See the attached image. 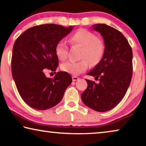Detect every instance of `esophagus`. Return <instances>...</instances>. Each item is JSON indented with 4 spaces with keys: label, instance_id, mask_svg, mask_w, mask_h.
Listing matches in <instances>:
<instances>
[{
    "label": "esophagus",
    "instance_id": "esophagus-1",
    "mask_svg": "<svg viewBox=\"0 0 146 146\" xmlns=\"http://www.w3.org/2000/svg\"><path fill=\"white\" fill-rule=\"evenodd\" d=\"M79 80V78L78 77H77V76H72V80L73 81H77V80Z\"/></svg>",
    "mask_w": 146,
    "mask_h": 146
}]
</instances>
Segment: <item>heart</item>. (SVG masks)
<instances>
[{
	"instance_id": "obj_1",
	"label": "heart",
	"mask_w": 146,
	"mask_h": 146,
	"mask_svg": "<svg viewBox=\"0 0 146 146\" xmlns=\"http://www.w3.org/2000/svg\"><path fill=\"white\" fill-rule=\"evenodd\" d=\"M72 44L82 46L81 58L79 61H68L62 63L60 68L63 72L74 76L80 74L89 67V61L92 64H97L102 58L104 54V45L100 40L98 39L94 34L87 30L82 29L76 32L70 38ZM55 54L60 60L66 59L68 46L64 42L61 40L55 46Z\"/></svg>"
}]
</instances>
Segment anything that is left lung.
I'll return each mask as SVG.
<instances>
[{
  "instance_id": "8db88e82",
  "label": "left lung",
  "mask_w": 146,
  "mask_h": 146,
  "mask_svg": "<svg viewBox=\"0 0 146 146\" xmlns=\"http://www.w3.org/2000/svg\"><path fill=\"white\" fill-rule=\"evenodd\" d=\"M104 40L102 58L88 75L99 83L86 79L88 87L81 94L84 104L94 110H110L120 102L132 77V50L125 37L114 28L105 24L93 25Z\"/></svg>"
}]
</instances>
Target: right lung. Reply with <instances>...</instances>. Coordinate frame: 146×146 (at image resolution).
Wrapping results in <instances>:
<instances>
[{
	"label": "right lung",
	"mask_w": 146,
	"mask_h": 146,
	"mask_svg": "<svg viewBox=\"0 0 146 146\" xmlns=\"http://www.w3.org/2000/svg\"><path fill=\"white\" fill-rule=\"evenodd\" d=\"M73 27L54 24L31 27L19 36L13 46L11 70L19 94L29 106L44 110L57 105L72 81L65 72L53 78L45 76L46 70L55 72L58 58L56 44L68 35Z\"/></svg>",
	"instance_id": "obj_1"
}]
</instances>
